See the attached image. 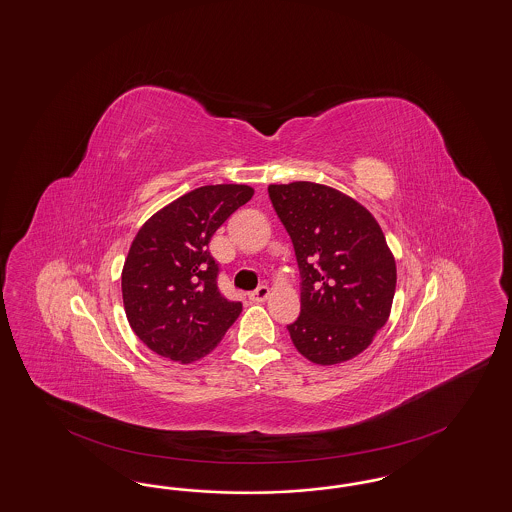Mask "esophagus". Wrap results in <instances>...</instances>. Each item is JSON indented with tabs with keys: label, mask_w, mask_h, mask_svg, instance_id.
Segmentation results:
<instances>
[{
	"label": "esophagus",
	"mask_w": 512,
	"mask_h": 512,
	"mask_svg": "<svg viewBox=\"0 0 512 512\" xmlns=\"http://www.w3.org/2000/svg\"><path fill=\"white\" fill-rule=\"evenodd\" d=\"M268 297H270V289L266 285H261L253 293H249V300H253V302H265Z\"/></svg>",
	"instance_id": "1"
}]
</instances>
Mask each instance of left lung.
Returning <instances> with one entry per match:
<instances>
[{
    "instance_id": "obj_1",
    "label": "left lung",
    "mask_w": 512,
    "mask_h": 512,
    "mask_svg": "<svg viewBox=\"0 0 512 512\" xmlns=\"http://www.w3.org/2000/svg\"><path fill=\"white\" fill-rule=\"evenodd\" d=\"M272 206L295 247L300 316L287 325L295 348L316 365L365 352L391 314L395 257L365 206L329 185H268Z\"/></svg>"
}]
</instances>
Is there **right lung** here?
<instances>
[{
  "label": "right lung",
  "instance_id": "obj_1",
  "mask_svg": "<svg viewBox=\"0 0 512 512\" xmlns=\"http://www.w3.org/2000/svg\"><path fill=\"white\" fill-rule=\"evenodd\" d=\"M249 185H204L153 213L128 249L121 274L126 319L141 342L183 365L212 352L242 312L217 289L208 244Z\"/></svg>",
  "mask_w": 512,
  "mask_h": 512
}]
</instances>
